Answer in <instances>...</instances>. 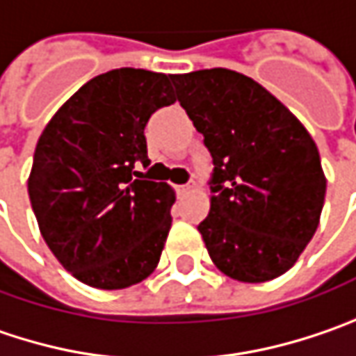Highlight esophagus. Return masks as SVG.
Here are the masks:
<instances>
[{"mask_svg": "<svg viewBox=\"0 0 356 356\" xmlns=\"http://www.w3.org/2000/svg\"><path fill=\"white\" fill-rule=\"evenodd\" d=\"M189 189H191V185H175V191H177L179 197H181V195H185Z\"/></svg>", "mask_w": 356, "mask_h": 356, "instance_id": "obj_1", "label": "esophagus"}]
</instances>
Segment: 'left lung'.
Here are the masks:
<instances>
[{"label":"left lung","mask_w":356,"mask_h":356,"mask_svg":"<svg viewBox=\"0 0 356 356\" xmlns=\"http://www.w3.org/2000/svg\"><path fill=\"white\" fill-rule=\"evenodd\" d=\"M213 159L211 209L197 225L209 258L240 282L288 272L312 240L326 193L318 149L282 102L227 68L171 76Z\"/></svg>","instance_id":"8db88e82"}]
</instances>
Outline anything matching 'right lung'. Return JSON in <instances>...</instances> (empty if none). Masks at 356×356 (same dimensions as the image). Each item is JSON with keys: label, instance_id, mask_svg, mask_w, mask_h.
I'll use <instances>...</instances> for the list:
<instances>
[{"label": "right lung", "instance_id": "1", "mask_svg": "<svg viewBox=\"0 0 356 356\" xmlns=\"http://www.w3.org/2000/svg\"><path fill=\"white\" fill-rule=\"evenodd\" d=\"M177 98L171 76L140 68L100 74L74 92L40 136L28 193L58 261L100 290H120L157 268L175 191L140 179L145 127Z\"/></svg>", "mask_w": 356, "mask_h": 356}]
</instances>
